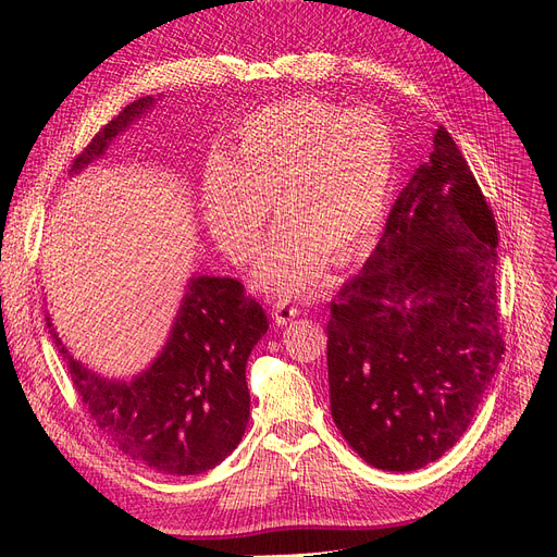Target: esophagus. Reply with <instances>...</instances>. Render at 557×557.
Here are the masks:
<instances>
[{"instance_id":"esophagus-1","label":"esophagus","mask_w":557,"mask_h":557,"mask_svg":"<svg viewBox=\"0 0 557 557\" xmlns=\"http://www.w3.org/2000/svg\"><path fill=\"white\" fill-rule=\"evenodd\" d=\"M296 315H298V307L286 302V300L275 302L273 309H271V318L275 320V325H286L288 320H294Z\"/></svg>"}]
</instances>
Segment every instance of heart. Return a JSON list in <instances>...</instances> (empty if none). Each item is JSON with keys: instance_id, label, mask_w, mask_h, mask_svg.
Listing matches in <instances>:
<instances>
[{"instance_id": "1", "label": "heart", "mask_w": 557, "mask_h": 557, "mask_svg": "<svg viewBox=\"0 0 557 557\" xmlns=\"http://www.w3.org/2000/svg\"><path fill=\"white\" fill-rule=\"evenodd\" d=\"M395 135L376 112L298 97L263 106L212 153L200 202L221 252L246 263L269 219L277 223L255 263V284L302 296L323 280L330 255H359L384 221L395 183Z\"/></svg>"}]
</instances>
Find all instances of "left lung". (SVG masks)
Returning a JSON list of instances; mask_svg holds the SVG:
<instances>
[{
    "label": "left lung",
    "mask_w": 557,
    "mask_h": 557,
    "mask_svg": "<svg viewBox=\"0 0 557 557\" xmlns=\"http://www.w3.org/2000/svg\"><path fill=\"white\" fill-rule=\"evenodd\" d=\"M496 223L441 126L363 271L330 305L332 418L368 465L413 472L470 426L504 355Z\"/></svg>",
    "instance_id": "obj_1"
}]
</instances>
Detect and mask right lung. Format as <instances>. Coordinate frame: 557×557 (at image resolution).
<instances>
[{"label": "right lung", "instance_id": "add662e5", "mask_svg": "<svg viewBox=\"0 0 557 557\" xmlns=\"http://www.w3.org/2000/svg\"><path fill=\"white\" fill-rule=\"evenodd\" d=\"M146 97L126 106L74 158L78 173L151 108ZM47 327L78 399L108 441L149 470L191 476L237 449L250 416L246 361L269 320L232 277H191L160 357L133 382H110L78 363Z\"/></svg>", "mask_w": 557, "mask_h": 557}]
</instances>
